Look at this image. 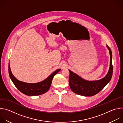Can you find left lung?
I'll return each mask as SVG.
<instances>
[{
	"instance_id": "left-lung-1",
	"label": "left lung",
	"mask_w": 123,
	"mask_h": 123,
	"mask_svg": "<svg viewBox=\"0 0 123 123\" xmlns=\"http://www.w3.org/2000/svg\"><path fill=\"white\" fill-rule=\"evenodd\" d=\"M110 55V68L108 74L104 78L94 81L86 80L68 69L69 72V85L72 91L75 93L85 96H92L100 92L111 81L113 73L112 64V55L110 47L106 45Z\"/></svg>"
}]
</instances>
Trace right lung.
<instances>
[{
	"instance_id": "add662e5",
	"label": "right lung",
	"mask_w": 123,
	"mask_h": 123,
	"mask_svg": "<svg viewBox=\"0 0 123 123\" xmlns=\"http://www.w3.org/2000/svg\"><path fill=\"white\" fill-rule=\"evenodd\" d=\"M60 70V68L56 69L46 79L41 82L36 83H29L19 81L14 77L11 72L10 63H9V74L12 81L20 92L28 96L39 95L48 92L50 88L54 76Z\"/></svg>"
}]
</instances>
